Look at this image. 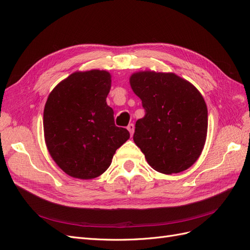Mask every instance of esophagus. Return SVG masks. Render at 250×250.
<instances>
[{"label": "esophagus", "mask_w": 250, "mask_h": 250, "mask_svg": "<svg viewBox=\"0 0 250 250\" xmlns=\"http://www.w3.org/2000/svg\"><path fill=\"white\" fill-rule=\"evenodd\" d=\"M127 129H128V131L130 132V134L132 135L133 134V131H134V125L131 123V124H129L127 126Z\"/></svg>", "instance_id": "obj_1"}]
</instances>
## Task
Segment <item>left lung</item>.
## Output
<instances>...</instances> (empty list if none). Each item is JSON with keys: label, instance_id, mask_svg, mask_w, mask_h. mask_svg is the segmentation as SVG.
I'll list each match as a JSON object with an SVG mask.
<instances>
[{"label": "left lung", "instance_id": "left-lung-1", "mask_svg": "<svg viewBox=\"0 0 250 250\" xmlns=\"http://www.w3.org/2000/svg\"><path fill=\"white\" fill-rule=\"evenodd\" d=\"M130 85L145 109L133 141L148 164L164 174L190 168L208 132V108L199 90L175 74L151 71L132 74Z\"/></svg>", "mask_w": 250, "mask_h": 250}]
</instances>
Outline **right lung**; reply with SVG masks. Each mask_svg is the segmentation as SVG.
<instances>
[{
  "label": "right lung",
  "instance_id": "add662e5",
  "mask_svg": "<svg viewBox=\"0 0 250 250\" xmlns=\"http://www.w3.org/2000/svg\"><path fill=\"white\" fill-rule=\"evenodd\" d=\"M111 77L106 71L76 72L52 90L43 110V132L49 152L67 175L100 176L116 150L129 139L117 127L106 103Z\"/></svg>",
  "mask_w": 250,
  "mask_h": 250
}]
</instances>
